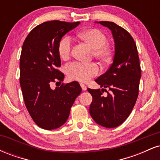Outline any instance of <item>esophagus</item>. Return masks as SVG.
I'll return each instance as SVG.
<instances>
[{
	"mask_svg": "<svg viewBox=\"0 0 160 160\" xmlns=\"http://www.w3.org/2000/svg\"><path fill=\"white\" fill-rule=\"evenodd\" d=\"M80 86H81V88H82V90H83V91L86 90V89H87V88H86V86L85 84H83V83H80Z\"/></svg>",
	"mask_w": 160,
	"mask_h": 160,
	"instance_id": "obj_1",
	"label": "esophagus"
}]
</instances>
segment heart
Returning <instances> with one entry per match:
<instances>
[{
  "instance_id": "1",
  "label": "heart",
  "mask_w": 160,
  "mask_h": 160,
  "mask_svg": "<svg viewBox=\"0 0 160 160\" xmlns=\"http://www.w3.org/2000/svg\"><path fill=\"white\" fill-rule=\"evenodd\" d=\"M77 38L82 43L92 48V57H94L101 63L107 65L114 58V48L108 42L107 34L98 28H88L77 34ZM73 49V43L70 37L62 38L57 46V51L62 60L69 59ZM66 74L71 80L87 82L97 76L99 68L94 62L84 64L73 62L66 67Z\"/></svg>"
}]
</instances>
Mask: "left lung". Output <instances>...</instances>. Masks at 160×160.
<instances>
[{"label":"left lung","instance_id":"obj_1","mask_svg":"<svg viewBox=\"0 0 160 160\" xmlns=\"http://www.w3.org/2000/svg\"><path fill=\"white\" fill-rule=\"evenodd\" d=\"M98 22L111 30L115 54L109 69L95 80L104 89H87L92 96L89 113L100 126L114 128L128 118L137 101L141 76L140 62L136 43L126 29L112 22ZM104 91L107 92L106 96Z\"/></svg>","mask_w":160,"mask_h":160}]
</instances>
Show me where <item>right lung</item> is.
<instances>
[{"label":"right lung","instance_id":"obj_1","mask_svg":"<svg viewBox=\"0 0 160 160\" xmlns=\"http://www.w3.org/2000/svg\"><path fill=\"white\" fill-rule=\"evenodd\" d=\"M80 23L45 22L33 28L23 43L20 86L29 114L43 129H55L65 123L82 91L77 81L62 83L54 90L50 88L52 82H61L64 79V74L58 70L61 66L57 51L58 42Z\"/></svg>","mask_w":160,"mask_h":160}]
</instances>
